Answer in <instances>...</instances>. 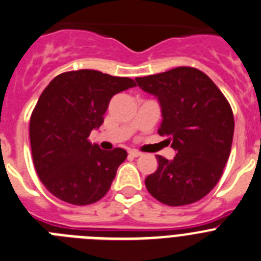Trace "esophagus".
<instances>
[{
	"mask_svg": "<svg viewBox=\"0 0 261 261\" xmlns=\"http://www.w3.org/2000/svg\"><path fill=\"white\" fill-rule=\"evenodd\" d=\"M129 155L137 158V156L141 155V153H140V151H137V150H129Z\"/></svg>",
	"mask_w": 261,
	"mask_h": 261,
	"instance_id": "34e87169",
	"label": "esophagus"
}]
</instances>
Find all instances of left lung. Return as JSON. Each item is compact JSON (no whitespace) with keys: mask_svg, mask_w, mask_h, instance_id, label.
Segmentation results:
<instances>
[{"mask_svg":"<svg viewBox=\"0 0 261 261\" xmlns=\"http://www.w3.org/2000/svg\"><path fill=\"white\" fill-rule=\"evenodd\" d=\"M136 81L158 98L163 116L158 133L168 136L166 141L177 151L171 161L156 155L158 168L145 179L147 191L168 206L199 201L218 183L229 159L231 106L208 75L191 66Z\"/></svg>","mask_w":261,"mask_h":261,"instance_id":"8db88e82","label":"left lung"}]
</instances>
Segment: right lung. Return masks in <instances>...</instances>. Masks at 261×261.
<instances>
[{"label": "right lung", "instance_id": "obj_1", "mask_svg": "<svg viewBox=\"0 0 261 261\" xmlns=\"http://www.w3.org/2000/svg\"><path fill=\"white\" fill-rule=\"evenodd\" d=\"M128 77L81 69L61 73L41 93L30 119L34 166L55 197L73 205L99 201L125 161L121 147L105 151L87 140L105 121L111 98L135 87Z\"/></svg>", "mask_w": 261, "mask_h": 261}]
</instances>
